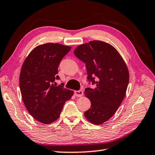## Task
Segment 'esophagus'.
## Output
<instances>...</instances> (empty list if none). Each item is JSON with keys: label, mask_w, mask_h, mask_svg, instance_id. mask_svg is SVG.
Listing matches in <instances>:
<instances>
[{"label": "esophagus", "mask_w": 155, "mask_h": 155, "mask_svg": "<svg viewBox=\"0 0 155 155\" xmlns=\"http://www.w3.org/2000/svg\"><path fill=\"white\" fill-rule=\"evenodd\" d=\"M74 95L77 97H81L83 95V90H78L74 91Z\"/></svg>", "instance_id": "esophagus-1"}]
</instances>
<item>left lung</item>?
Returning <instances> with one entry per match:
<instances>
[{
  "mask_svg": "<svg viewBox=\"0 0 155 155\" xmlns=\"http://www.w3.org/2000/svg\"><path fill=\"white\" fill-rule=\"evenodd\" d=\"M74 53L85 64L88 84L94 85L84 92L91 102L84 115L92 124H101L114 115L124 98L129 81L127 66L117 50L102 41L78 46Z\"/></svg>",
  "mask_w": 155,
  "mask_h": 155,
  "instance_id": "obj_1",
  "label": "left lung"
}]
</instances>
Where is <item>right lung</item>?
Returning a JSON list of instances; mask_svg holds the SVG:
<instances>
[{
  "mask_svg": "<svg viewBox=\"0 0 155 155\" xmlns=\"http://www.w3.org/2000/svg\"><path fill=\"white\" fill-rule=\"evenodd\" d=\"M71 47L47 43L35 47L25 60L20 74L22 101L33 118L50 124L60 116L65 102L73 91L57 85L60 79L58 67Z\"/></svg>",
  "mask_w": 155,
  "mask_h": 155,
  "instance_id": "obj_1",
  "label": "right lung"
}]
</instances>
